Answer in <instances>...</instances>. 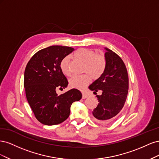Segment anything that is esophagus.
<instances>
[{"mask_svg": "<svg viewBox=\"0 0 159 159\" xmlns=\"http://www.w3.org/2000/svg\"><path fill=\"white\" fill-rule=\"evenodd\" d=\"M88 97V95H87L85 93H82V98L83 99H85V98H87Z\"/></svg>", "mask_w": 159, "mask_h": 159, "instance_id": "1", "label": "esophagus"}]
</instances>
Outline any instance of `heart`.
I'll return each mask as SVG.
<instances>
[{
    "label": "heart",
    "instance_id": "b5f03b06",
    "mask_svg": "<svg viewBox=\"0 0 159 159\" xmlns=\"http://www.w3.org/2000/svg\"><path fill=\"white\" fill-rule=\"evenodd\" d=\"M74 57L84 62L83 71L87 74L72 76L69 80V85L72 88L81 90L90 83L91 78L97 80L102 76L106 66V60L103 55L95 54L94 50L84 48L77 50L74 54ZM70 60V57L66 56L60 64L61 72L67 76L71 75Z\"/></svg>",
    "mask_w": 159,
    "mask_h": 159
}]
</instances>
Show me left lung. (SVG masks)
<instances>
[{
    "label": "left lung",
    "instance_id": "obj_1",
    "mask_svg": "<svg viewBox=\"0 0 159 159\" xmlns=\"http://www.w3.org/2000/svg\"><path fill=\"white\" fill-rule=\"evenodd\" d=\"M106 66L102 76L89 86L94 91H102L96 95L98 100L97 107L93 109L95 121L107 124L115 118L124 106L128 94L129 78L126 66L117 54L105 48Z\"/></svg>",
    "mask_w": 159,
    "mask_h": 159
}]
</instances>
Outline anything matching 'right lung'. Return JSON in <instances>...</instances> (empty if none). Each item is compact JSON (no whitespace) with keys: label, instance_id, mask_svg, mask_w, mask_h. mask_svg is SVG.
Listing matches in <instances>:
<instances>
[{"label":"right lung","instance_id":"add662e5","mask_svg":"<svg viewBox=\"0 0 159 159\" xmlns=\"http://www.w3.org/2000/svg\"><path fill=\"white\" fill-rule=\"evenodd\" d=\"M74 50L68 46H49L37 52L26 65L24 78L26 99L38 121L46 125L64 122L69 117L71 104L82 97L77 89L60 95L56 91L68 85L60 64Z\"/></svg>","mask_w":159,"mask_h":159}]
</instances>
